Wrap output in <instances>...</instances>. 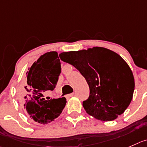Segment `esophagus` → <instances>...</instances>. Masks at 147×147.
I'll return each instance as SVG.
<instances>
[{"label":"esophagus","mask_w":147,"mask_h":147,"mask_svg":"<svg viewBox=\"0 0 147 147\" xmlns=\"http://www.w3.org/2000/svg\"><path fill=\"white\" fill-rule=\"evenodd\" d=\"M74 94L71 93V94H67L66 97H67V98H69V97H73V96H74Z\"/></svg>","instance_id":"esophagus-1"}]
</instances>
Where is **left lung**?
<instances>
[{
    "label": "left lung",
    "instance_id": "left-lung-1",
    "mask_svg": "<svg viewBox=\"0 0 147 147\" xmlns=\"http://www.w3.org/2000/svg\"><path fill=\"white\" fill-rule=\"evenodd\" d=\"M63 61L74 65L85 78L89 97L83 102L86 113L102 121H111L131 103L135 82L126 62L116 53L101 47L63 52Z\"/></svg>",
    "mask_w": 147,
    "mask_h": 147
}]
</instances>
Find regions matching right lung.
<instances>
[{"instance_id": "1", "label": "right lung", "mask_w": 147, "mask_h": 147, "mask_svg": "<svg viewBox=\"0 0 147 147\" xmlns=\"http://www.w3.org/2000/svg\"><path fill=\"white\" fill-rule=\"evenodd\" d=\"M61 71L58 53L51 51L42 55L26 72V91L22 97V104L29 118L35 122L49 123L58 118L65 107V97L50 100L40 99L42 92L53 90Z\"/></svg>"}]
</instances>
